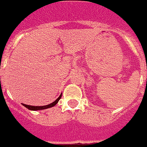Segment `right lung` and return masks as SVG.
Wrapping results in <instances>:
<instances>
[{
  "instance_id": "obj_1",
  "label": "right lung",
  "mask_w": 147,
  "mask_h": 147,
  "mask_svg": "<svg viewBox=\"0 0 147 147\" xmlns=\"http://www.w3.org/2000/svg\"><path fill=\"white\" fill-rule=\"evenodd\" d=\"M61 96H62V93L60 95V96L58 98H57L56 100L54 102L52 103H51L49 105H44V106H32V105H25V104H23V105L27 108L28 109L30 110V111H40V110H44V109H47V108H52L54 106L56 105L57 104V102H59L60 98H61Z\"/></svg>"
}]
</instances>
